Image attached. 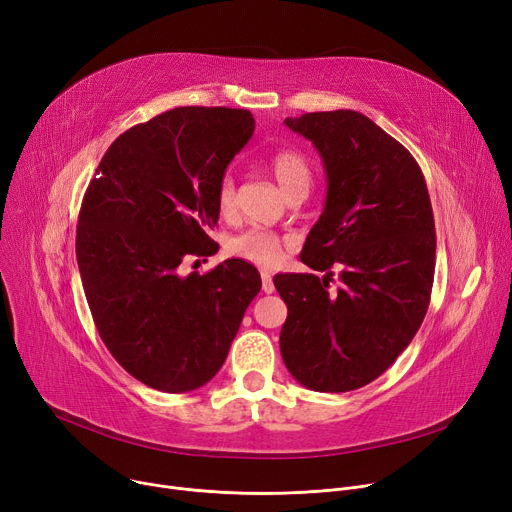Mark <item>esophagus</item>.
I'll list each match as a JSON object with an SVG mask.
<instances>
[{
  "label": "esophagus",
  "mask_w": 512,
  "mask_h": 512,
  "mask_svg": "<svg viewBox=\"0 0 512 512\" xmlns=\"http://www.w3.org/2000/svg\"><path fill=\"white\" fill-rule=\"evenodd\" d=\"M261 288L265 294L274 292V282H272V274L270 272H261Z\"/></svg>",
  "instance_id": "obj_1"
}]
</instances>
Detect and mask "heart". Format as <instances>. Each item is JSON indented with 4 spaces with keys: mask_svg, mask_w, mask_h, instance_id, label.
Returning a JSON list of instances; mask_svg holds the SVG:
<instances>
[{
    "mask_svg": "<svg viewBox=\"0 0 512 512\" xmlns=\"http://www.w3.org/2000/svg\"><path fill=\"white\" fill-rule=\"evenodd\" d=\"M267 170L276 178L282 193L290 199L294 195H307L313 172L303 153L294 149H280L267 157ZM236 207V184L228 174L218 186V209L222 215H230ZM228 251L240 259L257 265H274L282 253V238L276 232L251 228L236 234L228 242Z\"/></svg>",
    "mask_w": 512,
    "mask_h": 512,
    "instance_id": "heart-1",
    "label": "heart"
}]
</instances>
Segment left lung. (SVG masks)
I'll list each match as a JSON object with an SVG mask.
<instances>
[{
	"label": "left lung",
	"mask_w": 512,
	"mask_h": 512,
	"mask_svg": "<svg viewBox=\"0 0 512 512\" xmlns=\"http://www.w3.org/2000/svg\"><path fill=\"white\" fill-rule=\"evenodd\" d=\"M284 124L313 143L328 193L301 261L278 274L288 307L280 353L299 384L348 392L373 382L415 338L436 270V226L415 157L367 116L313 112ZM343 284L332 291L333 270Z\"/></svg>",
	"instance_id": "1"
}]
</instances>
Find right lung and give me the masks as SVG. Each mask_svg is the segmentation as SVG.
I'll list each match as a JSON object with an SVG mask.
<instances>
[{"label":"right lung","instance_id":"1","mask_svg":"<svg viewBox=\"0 0 512 512\" xmlns=\"http://www.w3.org/2000/svg\"><path fill=\"white\" fill-rule=\"evenodd\" d=\"M255 120L230 107H174L105 151L76 228V261L101 340L149 388L180 394L224 365L257 267L226 259L180 276L184 257L218 253V186Z\"/></svg>","mask_w":512,"mask_h":512}]
</instances>
